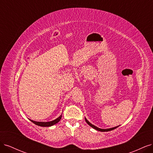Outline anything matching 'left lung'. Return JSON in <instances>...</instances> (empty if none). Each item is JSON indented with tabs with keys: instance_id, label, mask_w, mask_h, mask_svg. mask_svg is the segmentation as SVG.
Here are the masks:
<instances>
[{
	"instance_id": "8db88e82",
	"label": "left lung",
	"mask_w": 153,
	"mask_h": 153,
	"mask_svg": "<svg viewBox=\"0 0 153 153\" xmlns=\"http://www.w3.org/2000/svg\"><path fill=\"white\" fill-rule=\"evenodd\" d=\"M85 122L89 125V126H91V127H92V128H94V129H96V130H97V131H101V132H105V131H112V130H113V129H115V128H118L119 126H115V127H114V128H107V129H101V128H98V127H96V126H95L94 125H93V124H92L90 122H89L88 121V120L85 117Z\"/></svg>"
}]
</instances>
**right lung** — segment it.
Masks as SVG:
<instances>
[{"instance_id": "obj_1", "label": "right lung", "mask_w": 153, "mask_h": 153, "mask_svg": "<svg viewBox=\"0 0 153 153\" xmlns=\"http://www.w3.org/2000/svg\"><path fill=\"white\" fill-rule=\"evenodd\" d=\"M62 114L60 115L59 117H57V119H55L53 121H49V122H37V121H32V120H30V121L31 122L33 123L34 124H35L36 125H38V126H42V127H49V126H52L53 125L57 124V123H59L60 121V120L61 119L62 117Z\"/></svg>"}]
</instances>
